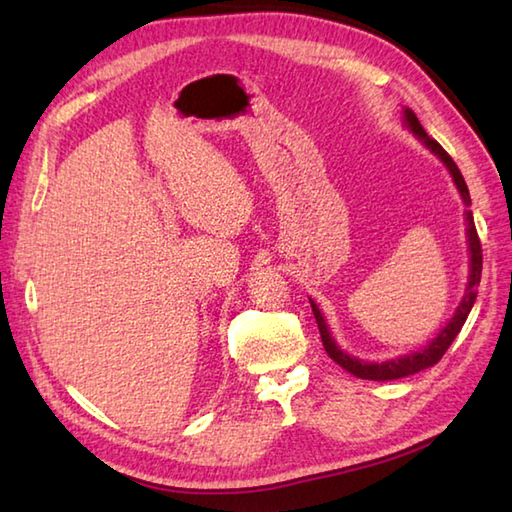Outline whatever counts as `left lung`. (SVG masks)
I'll list each match as a JSON object with an SVG mask.
<instances>
[{
	"label": "left lung",
	"instance_id": "left-lung-1",
	"mask_svg": "<svg viewBox=\"0 0 512 512\" xmlns=\"http://www.w3.org/2000/svg\"><path fill=\"white\" fill-rule=\"evenodd\" d=\"M405 125L411 129L413 136H418L420 143L431 149L433 154H436L442 162L444 167L449 169L451 178L455 182V187H458L462 200L466 206H471V195H469V187H466V182L462 178V173L458 169V165H455L453 158L447 154V151L442 149V145L438 143V140L429 138V134L424 132V127L420 125L418 116L413 114L409 107H405ZM466 237H469V253H471V273H469V286H466V292L464 297L460 301L458 310H455L453 319L444 325V328L440 330V334L433 339L431 343H427L422 347V350L418 352H411V354H405V356H398V358H391V361H385V363H365V361H358L356 356H350L345 354L339 345H336V341L332 339V334L328 330V323H325L323 314L319 310L317 303H314L310 299V306H312V312H314V319H317V325H319V332H321V341H323V347L325 352H328V356L332 358L334 363H339L345 372L354 374L356 378H365V380H396V378H405V376H411V374H418L422 372V369L427 367H433L436 365L440 358L444 356V352L449 350V345L453 343L455 336L460 334L462 325L466 321V317H469V312L473 308L475 303V297H477V286H480V279H482V244H480V237H477V231H475V222H473V213L466 211Z\"/></svg>",
	"mask_w": 512,
	"mask_h": 512
}]
</instances>
